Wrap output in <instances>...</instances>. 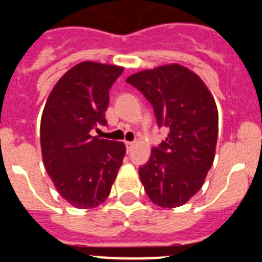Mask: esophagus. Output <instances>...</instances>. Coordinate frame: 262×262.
Here are the masks:
<instances>
[{"label": "esophagus", "mask_w": 262, "mask_h": 262, "mask_svg": "<svg viewBox=\"0 0 262 262\" xmlns=\"http://www.w3.org/2000/svg\"><path fill=\"white\" fill-rule=\"evenodd\" d=\"M124 144H126V147H127V151H131V149H133L134 142H126Z\"/></svg>", "instance_id": "1"}]
</instances>
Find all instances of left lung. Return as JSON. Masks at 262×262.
<instances>
[{"instance_id": "8db88e82", "label": "left lung", "mask_w": 262, "mask_h": 262, "mask_svg": "<svg viewBox=\"0 0 262 262\" xmlns=\"http://www.w3.org/2000/svg\"><path fill=\"white\" fill-rule=\"evenodd\" d=\"M154 107L157 126L168 136L152 148L139 176L149 200L160 207H178L200 191L214 161L217 108L195 73L178 64L129 76Z\"/></svg>"}]
</instances>
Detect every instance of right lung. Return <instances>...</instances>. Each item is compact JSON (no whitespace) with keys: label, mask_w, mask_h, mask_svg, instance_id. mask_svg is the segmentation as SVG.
<instances>
[{"label":"right lung","mask_w":262,"mask_h":262,"mask_svg":"<svg viewBox=\"0 0 262 262\" xmlns=\"http://www.w3.org/2000/svg\"><path fill=\"white\" fill-rule=\"evenodd\" d=\"M122 72V67L80 62L57 81L43 110L45 166L60 195L77 209L105 202L123 163V143L90 135L107 124L108 90Z\"/></svg>","instance_id":"1"}]
</instances>
